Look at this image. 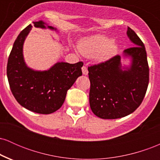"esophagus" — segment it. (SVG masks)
<instances>
[{"label": "esophagus", "instance_id": "34e87169", "mask_svg": "<svg viewBox=\"0 0 160 160\" xmlns=\"http://www.w3.org/2000/svg\"><path fill=\"white\" fill-rule=\"evenodd\" d=\"M82 74H83L84 75H88V73H89V71H88L87 68H86V66H82Z\"/></svg>", "mask_w": 160, "mask_h": 160}]
</instances>
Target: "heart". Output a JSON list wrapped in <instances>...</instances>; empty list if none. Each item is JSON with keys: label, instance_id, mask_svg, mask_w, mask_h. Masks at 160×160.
Wrapping results in <instances>:
<instances>
[{"label": "heart", "instance_id": "b5f03b06", "mask_svg": "<svg viewBox=\"0 0 160 160\" xmlns=\"http://www.w3.org/2000/svg\"><path fill=\"white\" fill-rule=\"evenodd\" d=\"M118 43L115 40L102 34L83 38L79 40V52L87 58L95 57L99 62L106 61L113 57L118 50Z\"/></svg>", "mask_w": 160, "mask_h": 160}]
</instances>
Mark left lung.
<instances>
[{
  "label": "left lung",
  "mask_w": 160,
  "mask_h": 160,
  "mask_svg": "<svg viewBox=\"0 0 160 160\" xmlns=\"http://www.w3.org/2000/svg\"><path fill=\"white\" fill-rule=\"evenodd\" d=\"M128 38L135 47L125 49L124 58L130 65L122 66L121 56L88 68L90 80L89 104L102 119H118L133 113L142 102L149 82V67L143 42L128 27Z\"/></svg>",
  "instance_id": "left-lung-1"
}]
</instances>
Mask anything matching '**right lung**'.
Here are the masks:
<instances>
[{
  "mask_svg": "<svg viewBox=\"0 0 160 160\" xmlns=\"http://www.w3.org/2000/svg\"><path fill=\"white\" fill-rule=\"evenodd\" d=\"M35 28L57 31L42 20L34 22ZM29 25L14 42L8 58L7 75L12 95L19 104L29 111L49 114L63 104L67 92L82 75V62L75 64L57 62L46 71L28 67L24 59V42L32 30Z\"/></svg>",
  "mask_w": 160,
  "mask_h": 160,
  "instance_id": "obj_1",
  "label": "right lung"
}]
</instances>
